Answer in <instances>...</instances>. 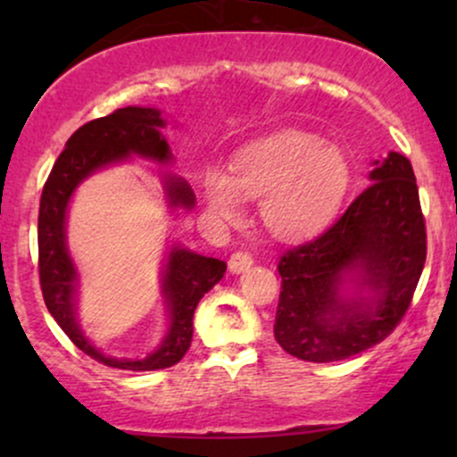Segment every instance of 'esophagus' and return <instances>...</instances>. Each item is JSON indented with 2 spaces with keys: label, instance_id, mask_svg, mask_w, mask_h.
Masks as SVG:
<instances>
[{
  "label": "esophagus",
  "instance_id": "obj_1",
  "mask_svg": "<svg viewBox=\"0 0 457 457\" xmlns=\"http://www.w3.org/2000/svg\"><path fill=\"white\" fill-rule=\"evenodd\" d=\"M229 270L234 272V275H240V272L249 270L251 266H253V258H251L249 253H245V251H238V253H234L232 258H229Z\"/></svg>",
  "mask_w": 457,
  "mask_h": 457
}]
</instances>
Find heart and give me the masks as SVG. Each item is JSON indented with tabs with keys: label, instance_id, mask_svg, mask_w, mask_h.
Masks as SVG:
<instances>
[{
	"label": "heart",
	"instance_id": "1",
	"mask_svg": "<svg viewBox=\"0 0 457 457\" xmlns=\"http://www.w3.org/2000/svg\"><path fill=\"white\" fill-rule=\"evenodd\" d=\"M350 182L342 150L301 133H283L240 152L234 178L212 167L204 180L214 217L234 219L243 197H262V221L279 238L313 234L333 217Z\"/></svg>",
	"mask_w": 457,
	"mask_h": 457
}]
</instances>
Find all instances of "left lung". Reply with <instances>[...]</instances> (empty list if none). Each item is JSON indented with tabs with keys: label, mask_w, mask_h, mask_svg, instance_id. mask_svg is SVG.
<instances>
[{
	"label": "left lung",
	"mask_w": 457,
	"mask_h": 457,
	"mask_svg": "<svg viewBox=\"0 0 457 457\" xmlns=\"http://www.w3.org/2000/svg\"><path fill=\"white\" fill-rule=\"evenodd\" d=\"M371 185L316 238L279 260L275 339L287 354L333 363L380 344L411 305L426 264V221L411 161H374Z\"/></svg>",
	"instance_id": "obj_1"
}]
</instances>
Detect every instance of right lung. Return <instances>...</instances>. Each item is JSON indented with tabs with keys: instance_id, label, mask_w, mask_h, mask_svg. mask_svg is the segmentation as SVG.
<instances>
[{
	"instance_id": "obj_1",
	"label": "right lung",
	"mask_w": 457,
	"mask_h": 457,
	"mask_svg": "<svg viewBox=\"0 0 457 457\" xmlns=\"http://www.w3.org/2000/svg\"><path fill=\"white\" fill-rule=\"evenodd\" d=\"M165 127V118L156 107H124L83 124L57 156L40 197L38 269L45 305L79 350L98 363L127 371L165 370L187 354L193 339V313L197 303L223 279L228 264L199 255L182 245L171 246L161 269V296L170 320L165 337L156 350L141 359L107 356L90 342L77 320L79 272L66 243L68 206L77 187L104 167L120 165L133 156L171 165L174 154L162 135ZM161 185L170 211H191L195 206V193L185 178L165 171Z\"/></svg>"
}]
</instances>
